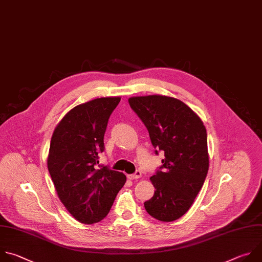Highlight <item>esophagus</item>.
Wrapping results in <instances>:
<instances>
[{
    "label": "esophagus",
    "mask_w": 262,
    "mask_h": 262,
    "mask_svg": "<svg viewBox=\"0 0 262 262\" xmlns=\"http://www.w3.org/2000/svg\"><path fill=\"white\" fill-rule=\"evenodd\" d=\"M129 180H135V179H139L141 177V171L140 170H136L134 173L132 174H128L127 176Z\"/></svg>",
    "instance_id": "esophagus-1"
}]
</instances>
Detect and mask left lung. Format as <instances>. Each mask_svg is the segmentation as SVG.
Masks as SVG:
<instances>
[{
	"instance_id": "1",
	"label": "left lung",
	"mask_w": 262,
	"mask_h": 262,
	"mask_svg": "<svg viewBox=\"0 0 262 262\" xmlns=\"http://www.w3.org/2000/svg\"><path fill=\"white\" fill-rule=\"evenodd\" d=\"M131 108L146 127L162 165L150 177L154 196L144 202L155 219L171 222L185 215L208 170L207 134L200 118L176 98L150 95L129 98Z\"/></svg>"
}]
</instances>
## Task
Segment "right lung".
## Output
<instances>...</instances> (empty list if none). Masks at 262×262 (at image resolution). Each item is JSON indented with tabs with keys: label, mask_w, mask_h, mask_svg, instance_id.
Listing matches in <instances>:
<instances>
[{
	"label": "right lung",
	"mask_w": 262,
	"mask_h": 262,
	"mask_svg": "<svg viewBox=\"0 0 262 262\" xmlns=\"http://www.w3.org/2000/svg\"><path fill=\"white\" fill-rule=\"evenodd\" d=\"M120 97L97 98L71 110L52 134L47 167L68 212L83 224L105 218L126 183L123 172L99 164L104 134Z\"/></svg>",
	"instance_id": "right-lung-1"
}]
</instances>
